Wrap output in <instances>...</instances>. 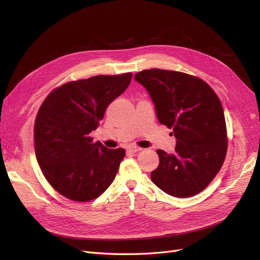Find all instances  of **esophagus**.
<instances>
[{"label": "esophagus", "mask_w": 260, "mask_h": 260, "mask_svg": "<svg viewBox=\"0 0 260 260\" xmlns=\"http://www.w3.org/2000/svg\"><path fill=\"white\" fill-rule=\"evenodd\" d=\"M141 147H138V146H135V145H129L128 147H127V151L128 152H131V153H138V152H140L141 151Z\"/></svg>", "instance_id": "obj_1"}]
</instances>
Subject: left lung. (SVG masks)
I'll return each instance as SVG.
<instances>
[{
  "label": "left lung",
  "instance_id": "1",
  "mask_svg": "<svg viewBox=\"0 0 260 260\" xmlns=\"http://www.w3.org/2000/svg\"><path fill=\"white\" fill-rule=\"evenodd\" d=\"M155 105L158 121L173 128L174 154L158 149L159 166L152 181L179 198L200 193L219 172L228 139L223 108L203 80L180 72L153 68L135 75Z\"/></svg>",
  "mask_w": 260,
  "mask_h": 260
}]
</instances>
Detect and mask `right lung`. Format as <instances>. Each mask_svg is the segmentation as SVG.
<instances>
[{
    "label": "right lung",
    "instance_id": "obj_1",
    "mask_svg": "<svg viewBox=\"0 0 260 260\" xmlns=\"http://www.w3.org/2000/svg\"><path fill=\"white\" fill-rule=\"evenodd\" d=\"M131 80L127 73L68 82L41 105L35 122L37 160L46 180L64 197L89 201L114 181L125 151L93 143L89 134Z\"/></svg>",
    "mask_w": 260,
    "mask_h": 260
}]
</instances>
